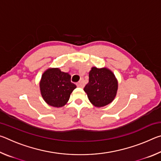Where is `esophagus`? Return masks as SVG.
<instances>
[{
	"mask_svg": "<svg viewBox=\"0 0 161 161\" xmlns=\"http://www.w3.org/2000/svg\"><path fill=\"white\" fill-rule=\"evenodd\" d=\"M77 86H79V87H83V86H84L83 80H81L80 81H79V82L77 84Z\"/></svg>",
	"mask_w": 161,
	"mask_h": 161,
	"instance_id": "esophagus-1",
	"label": "esophagus"
}]
</instances>
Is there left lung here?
<instances>
[{
    "instance_id": "obj_1",
    "label": "left lung",
    "mask_w": 161,
    "mask_h": 161,
    "mask_svg": "<svg viewBox=\"0 0 161 161\" xmlns=\"http://www.w3.org/2000/svg\"><path fill=\"white\" fill-rule=\"evenodd\" d=\"M89 79L84 90L94 107H103L113 102L119 84L112 71L107 67H93L89 72Z\"/></svg>"
}]
</instances>
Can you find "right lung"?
Returning <instances> with one entry per match:
<instances>
[{
    "label": "right lung",
    "instance_id": "1",
    "mask_svg": "<svg viewBox=\"0 0 161 161\" xmlns=\"http://www.w3.org/2000/svg\"><path fill=\"white\" fill-rule=\"evenodd\" d=\"M70 80L69 73L62 72L59 68L46 69L40 81V93L45 102L53 107H64L77 87Z\"/></svg>",
    "mask_w": 161,
    "mask_h": 161
}]
</instances>
